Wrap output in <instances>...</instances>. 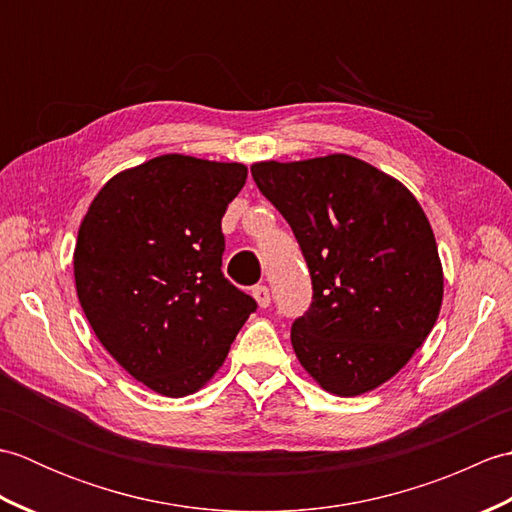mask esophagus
Listing matches in <instances>:
<instances>
[{
    "instance_id": "obj_1",
    "label": "esophagus",
    "mask_w": 512,
    "mask_h": 512,
    "mask_svg": "<svg viewBox=\"0 0 512 512\" xmlns=\"http://www.w3.org/2000/svg\"><path fill=\"white\" fill-rule=\"evenodd\" d=\"M253 297L259 303V308H268L270 306V290H268V286H255L253 288Z\"/></svg>"
}]
</instances>
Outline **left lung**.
<instances>
[{
    "mask_svg": "<svg viewBox=\"0 0 512 512\" xmlns=\"http://www.w3.org/2000/svg\"><path fill=\"white\" fill-rule=\"evenodd\" d=\"M295 233L312 279L290 341L336 396H358L407 365L436 325L442 266L427 215L407 187L367 162L332 154L250 167Z\"/></svg>",
    "mask_w": 512,
    "mask_h": 512,
    "instance_id": "8db88e82",
    "label": "left lung"
}]
</instances>
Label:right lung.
Returning <instances> with one entry per match:
<instances>
[{"instance_id":"right-lung-1","label":"right lung","mask_w":512,"mask_h":512,"mask_svg":"<svg viewBox=\"0 0 512 512\" xmlns=\"http://www.w3.org/2000/svg\"><path fill=\"white\" fill-rule=\"evenodd\" d=\"M248 169L167 154L118 173L83 217L74 281L94 334L162 396L222 367L257 301L222 273L226 206Z\"/></svg>"}]
</instances>
